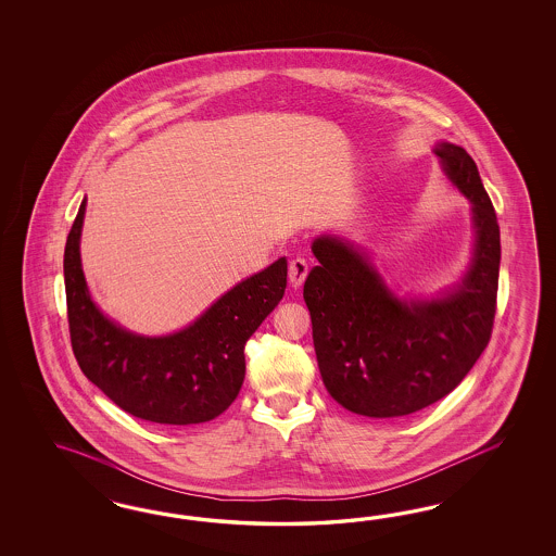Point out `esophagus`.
Instances as JSON below:
<instances>
[{"label": "esophagus", "mask_w": 556, "mask_h": 556, "mask_svg": "<svg viewBox=\"0 0 556 556\" xmlns=\"http://www.w3.org/2000/svg\"><path fill=\"white\" fill-rule=\"evenodd\" d=\"M307 270H309V265H307L305 258H302V256L293 258L289 263V283H291V287H295V289L302 287L305 277H307Z\"/></svg>", "instance_id": "34e87169"}]
</instances>
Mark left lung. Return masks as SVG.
Returning a JSON list of instances; mask_svg holds the SVG:
<instances>
[{
  "mask_svg": "<svg viewBox=\"0 0 556 556\" xmlns=\"http://www.w3.org/2000/svg\"><path fill=\"white\" fill-rule=\"evenodd\" d=\"M442 170L472 203L475 249L463 281L432 300H400L353 242L324 235L303 300L321 381L349 412L402 418L437 404L485 351L497 303L500 224L477 165L463 147L438 142Z\"/></svg>",
  "mask_w": 556,
  "mask_h": 556,
  "instance_id": "left-lung-1",
  "label": "left lung"
}]
</instances>
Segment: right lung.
<instances>
[{
    "label": "right lung",
    "instance_id": "1",
    "mask_svg": "<svg viewBox=\"0 0 556 556\" xmlns=\"http://www.w3.org/2000/svg\"><path fill=\"white\" fill-rule=\"evenodd\" d=\"M85 203L71 226L63 263L71 346L85 377L140 420H214L242 388L247 340L286 293V256L232 287L184 330L140 337L105 318L89 295L79 253Z\"/></svg>",
    "mask_w": 556,
    "mask_h": 556
}]
</instances>
